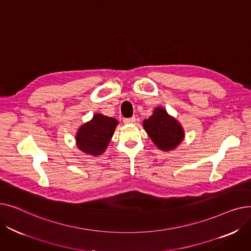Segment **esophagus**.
<instances>
[{"mask_svg": "<svg viewBox=\"0 0 251 251\" xmlns=\"http://www.w3.org/2000/svg\"><path fill=\"white\" fill-rule=\"evenodd\" d=\"M136 121L135 117H132V118H128V119H124V123L125 124H134Z\"/></svg>", "mask_w": 251, "mask_h": 251, "instance_id": "34e87169", "label": "esophagus"}]
</instances>
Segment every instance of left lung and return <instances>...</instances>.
<instances>
[{
	"label": "left lung",
	"instance_id": "1",
	"mask_svg": "<svg viewBox=\"0 0 251 251\" xmlns=\"http://www.w3.org/2000/svg\"><path fill=\"white\" fill-rule=\"evenodd\" d=\"M142 124L152 142L163 151H174L185 137L180 122L163 107H156Z\"/></svg>",
	"mask_w": 251,
	"mask_h": 251
}]
</instances>
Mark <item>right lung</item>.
<instances>
[{
    "mask_svg": "<svg viewBox=\"0 0 251 251\" xmlns=\"http://www.w3.org/2000/svg\"><path fill=\"white\" fill-rule=\"evenodd\" d=\"M119 124L115 118L95 114L91 120L78 128L75 140L78 150L82 152L98 156L107 150Z\"/></svg>",
    "mask_w": 251,
    "mask_h": 251,
    "instance_id": "add662e5",
    "label": "right lung"
}]
</instances>
